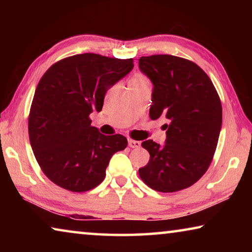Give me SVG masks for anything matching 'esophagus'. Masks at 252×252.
<instances>
[{
  "instance_id": "34e87169",
  "label": "esophagus",
  "mask_w": 252,
  "mask_h": 252,
  "mask_svg": "<svg viewBox=\"0 0 252 252\" xmlns=\"http://www.w3.org/2000/svg\"><path fill=\"white\" fill-rule=\"evenodd\" d=\"M140 146H141V143H140L139 141H135V140L129 139V147L130 148H140Z\"/></svg>"
}]
</instances>
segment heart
I'll list each match as a JSON object with an SVG mask.
<instances>
[{"label": "heart", "instance_id": "heart-1", "mask_svg": "<svg viewBox=\"0 0 252 252\" xmlns=\"http://www.w3.org/2000/svg\"><path fill=\"white\" fill-rule=\"evenodd\" d=\"M133 80H135V81H141V80H146V78H143L142 75H136Z\"/></svg>", "mask_w": 252, "mask_h": 252}]
</instances>
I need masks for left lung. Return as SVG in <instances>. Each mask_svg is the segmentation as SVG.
<instances>
[{
  "label": "left lung",
  "instance_id": "8db88e82",
  "mask_svg": "<svg viewBox=\"0 0 252 252\" xmlns=\"http://www.w3.org/2000/svg\"><path fill=\"white\" fill-rule=\"evenodd\" d=\"M139 67L153 83L151 120L169 121L164 146L141 143L150 160L139 176L153 190L176 192L197 182L211 163L222 123L220 97L206 72L187 59L141 57Z\"/></svg>",
  "mask_w": 252,
  "mask_h": 252
}]
</instances>
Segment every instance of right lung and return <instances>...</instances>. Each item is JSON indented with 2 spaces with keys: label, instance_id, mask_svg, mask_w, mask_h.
I'll use <instances>...</instances> for the list:
<instances>
[{
  "label": "right lung",
  "instance_id": "obj_1",
  "mask_svg": "<svg viewBox=\"0 0 252 252\" xmlns=\"http://www.w3.org/2000/svg\"><path fill=\"white\" fill-rule=\"evenodd\" d=\"M133 69V59L76 54L50 66L37 84L29 114L34 157L55 185L85 192L100 185L114 153L125 150L121 134L104 135L91 126L106 91Z\"/></svg>",
  "mask_w": 252,
  "mask_h": 252
}]
</instances>
